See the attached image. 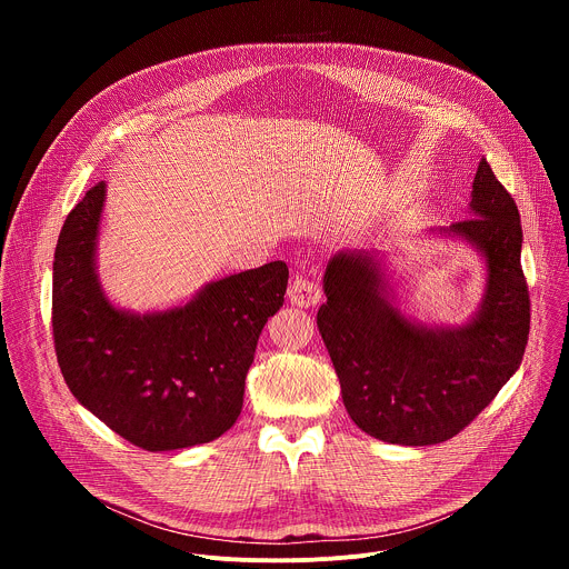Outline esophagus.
<instances>
[{
	"instance_id": "esophagus-1",
	"label": "esophagus",
	"mask_w": 569,
	"mask_h": 569,
	"mask_svg": "<svg viewBox=\"0 0 569 569\" xmlns=\"http://www.w3.org/2000/svg\"><path fill=\"white\" fill-rule=\"evenodd\" d=\"M288 297L295 306H301V308H308V306H315L319 303L321 299V288L315 279H310L306 272H297L290 288H288Z\"/></svg>"
}]
</instances>
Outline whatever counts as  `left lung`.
<instances>
[{
    "mask_svg": "<svg viewBox=\"0 0 569 569\" xmlns=\"http://www.w3.org/2000/svg\"><path fill=\"white\" fill-rule=\"evenodd\" d=\"M470 211L443 229L486 257V295L459 329H426L391 303L371 252H340L323 274L327 303L317 327L329 349L353 423L400 446L459 435L518 371L531 303L520 266L522 227L511 193L481 159Z\"/></svg>",
    "mask_w": 569,
    "mask_h": 569,
    "instance_id": "1",
    "label": "left lung"
}]
</instances>
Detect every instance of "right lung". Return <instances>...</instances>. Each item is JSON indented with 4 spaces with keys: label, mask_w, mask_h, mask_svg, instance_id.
<instances>
[{
    "label": "right lung",
    "mask_w": 569,
    "mask_h": 569,
    "mask_svg": "<svg viewBox=\"0 0 569 569\" xmlns=\"http://www.w3.org/2000/svg\"><path fill=\"white\" fill-rule=\"evenodd\" d=\"M106 182L67 216L53 254V347L69 391L110 430L148 452L209 443L242 410L259 336L283 306L288 266L204 286L184 306L134 315L97 277Z\"/></svg>",
    "instance_id": "right-lung-1"
}]
</instances>
